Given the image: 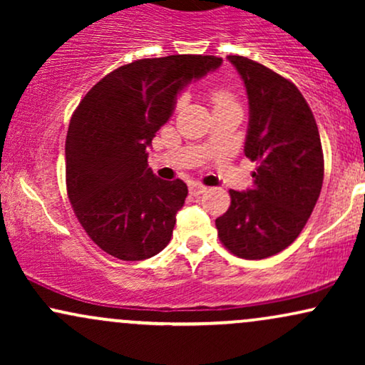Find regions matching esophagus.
I'll return each mask as SVG.
<instances>
[{
    "label": "esophagus",
    "instance_id": "esophagus-1",
    "mask_svg": "<svg viewBox=\"0 0 365 365\" xmlns=\"http://www.w3.org/2000/svg\"><path fill=\"white\" fill-rule=\"evenodd\" d=\"M207 188L204 187V185H199V183H194V185H190V194L192 195H200V194H204V192H206Z\"/></svg>",
    "mask_w": 365,
    "mask_h": 365
}]
</instances>
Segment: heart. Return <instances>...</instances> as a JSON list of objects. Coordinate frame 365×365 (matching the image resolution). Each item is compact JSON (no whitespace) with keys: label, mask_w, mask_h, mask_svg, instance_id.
<instances>
[{"label":"heart","mask_w":365,"mask_h":365,"mask_svg":"<svg viewBox=\"0 0 365 365\" xmlns=\"http://www.w3.org/2000/svg\"><path fill=\"white\" fill-rule=\"evenodd\" d=\"M211 101H212V104H215V108L232 106V104H237L235 96H233L228 89H221V87H217V89L211 92Z\"/></svg>","instance_id":"b5f03b06"}]
</instances>
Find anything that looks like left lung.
Listing matches in <instances>:
<instances>
[{"label": "left lung", "mask_w": 365, "mask_h": 365, "mask_svg": "<svg viewBox=\"0 0 365 365\" xmlns=\"http://www.w3.org/2000/svg\"><path fill=\"white\" fill-rule=\"evenodd\" d=\"M249 98L244 153L257 163L254 185L230 190L216 220L221 244L242 259H266L300 235L319 199L324 159L316 120L290 81L244 56H228Z\"/></svg>", "instance_id": "1"}]
</instances>
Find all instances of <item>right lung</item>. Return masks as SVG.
Instances as JSON below:
<instances>
[{"instance_id": "1", "label": "right lung", "mask_w": 365, "mask_h": 365, "mask_svg": "<svg viewBox=\"0 0 365 365\" xmlns=\"http://www.w3.org/2000/svg\"><path fill=\"white\" fill-rule=\"evenodd\" d=\"M221 63L200 54L137 60L101 78L75 110L66 190L82 228L106 254L142 261L170 244L188 188L154 177L148 149L183 87Z\"/></svg>"}]
</instances>
